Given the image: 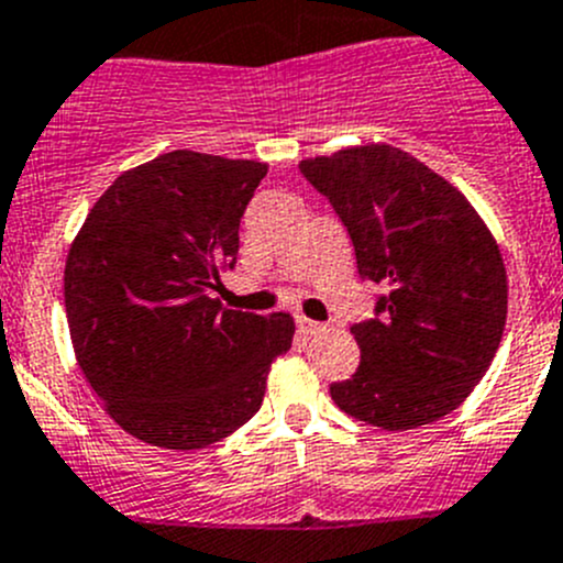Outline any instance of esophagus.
Instances as JSON below:
<instances>
[{
	"instance_id": "1",
	"label": "esophagus",
	"mask_w": 563,
	"mask_h": 563,
	"mask_svg": "<svg viewBox=\"0 0 563 563\" xmlns=\"http://www.w3.org/2000/svg\"><path fill=\"white\" fill-rule=\"evenodd\" d=\"M296 323H298V332H301V334H318V332H323V329H327L323 323L309 321V318H303V316H298Z\"/></svg>"
}]
</instances>
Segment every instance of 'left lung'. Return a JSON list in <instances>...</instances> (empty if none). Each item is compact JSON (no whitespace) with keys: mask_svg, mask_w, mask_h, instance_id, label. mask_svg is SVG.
I'll return each mask as SVG.
<instances>
[{"mask_svg":"<svg viewBox=\"0 0 563 563\" xmlns=\"http://www.w3.org/2000/svg\"><path fill=\"white\" fill-rule=\"evenodd\" d=\"M340 214L360 276L385 287L354 323L360 368L329 388L352 419L401 432L450 416L481 383L508 316L499 245L466 195L394 144L303 158Z\"/></svg>","mask_w":563,"mask_h":563,"instance_id":"obj_1","label":"left lung"}]
</instances>
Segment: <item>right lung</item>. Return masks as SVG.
<instances>
[{
	"label": "right lung",
	"instance_id": "1",
	"mask_svg": "<svg viewBox=\"0 0 563 563\" xmlns=\"http://www.w3.org/2000/svg\"><path fill=\"white\" fill-rule=\"evenodd\" d=\"M265 162L173 151L128 169L91 206L64 271L86 383L128 435L203 450L262 407L292 345L287 312L225 309L209 287L234 267Z\"/></svg>",
	"mask_w": 563,
	"mask_h": 563
}]
</instances>
